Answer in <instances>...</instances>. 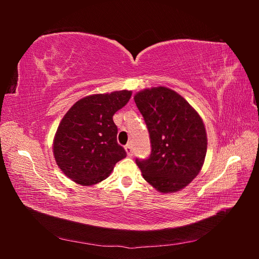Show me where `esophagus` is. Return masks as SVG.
Returning <instances> with one entry per match:
<instances>
[{"instance_id":"esophagus-1","label":"esophagus","mask_w":259,"mask_h":259,"mask_svg":"<svg viewBox=\"0 0 259 259\" xmlns=\"http://www.w3.org/2000/svg\"><path fill=\"white\" fill-rule=\"evenodd\" d=\"M125 151H126L127 155H132V154H133V147H132L131 144L125 146Z\"/></svg>"}]
</instances>
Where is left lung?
<instances>
[{
  "label": "left lung",
  "mask_w": 259,
  "mask_h": 259,
  "mask_svg": "<svg viewBox=\"0 0 259 259\" xmlns=\"http://www.w3.org/2000/svg\"><path fill=\"white\" fill-rule=\"evenodd\" d=\"M151 144L147 159L136 158L144 178L163 193L183 189L199 174L207 138L197 111L176 92L159 86L136 94Z\"/></svg>",
  "instance_id": "1"
}]
</instances>
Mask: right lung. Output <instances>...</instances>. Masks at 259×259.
Returning a JSON list of instances; mask_svg holds the SVG:
<instances>
[{
    "instance_id": "right-lung-1",
    "label": "right lung",
    "mask_w": 259,
    "mask_h": 259,
    "mask_svg": "<svg viewBox=\"0 0 259 259\" xmlns=\"http://www.w3.org/2000/svg\"><path fill=\"white\" fill-rule=\"evenodd\" d=\"M131 91L97 94L80 99L61 120L54 140L57 165L73 182L91 186L103 182L115 163L126 156L116 142L113 114L127 104Z\"/></svg>"
}]
</instances>
